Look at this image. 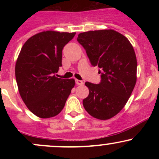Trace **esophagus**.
Returning a JSON list of instances; mask_svg holds the SVG:
<instances>
[{
    "label": "esophagus",
    "instance_id": "34e87169",
    "mask_svg": "<svg viewBox=\"0 0 159 159\" xmlns=\"http://www.w3.org/2000/svg\"><path fill=\"white\" fill-rule=\"evenodd\" d=\"M75 83H76V84H78V85H82V84H84V82H83L82 81H81V80H78V79L75 80Z\"/></svg>",
    "mask_w": 159,
    "mask_h": 159
}]
</instances>
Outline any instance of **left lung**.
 I'll use <instances>...</instances> for the list:
<instances>
[{"mask_svg": "<svg viewBox=\"0 0 159 159\" xmlns=\"http://www.w3.org/2000/svg\"><path fill=\"white\" fill-rule=\"evenodd\" d=\"M77 40L101 74L99 84L85 82L89 94L83 100L84 109L98 119H109L124 108L135 86L134 48L126 37L111 29L83 32Z\"/></svg>", "mask_w": 159, "mask_h": 159, "instance_id": "8db88e82", "label": "left lung"}]
</instances>
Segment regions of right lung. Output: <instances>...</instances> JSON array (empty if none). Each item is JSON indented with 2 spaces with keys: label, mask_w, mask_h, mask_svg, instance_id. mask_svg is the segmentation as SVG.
<instances>
[{
  "label": "right lung",
  "mask_w": 159,
  "mask_h": 159,
  "mask_svg": "<svg viewBox=\"0 0 159 159\" xmlns=\"http://www.w3.org/2000/svg\"><path fill=\"white\" fill-rule=\"evenodd\" d=\"M75 32H40L25 43L15 65V77L22 100L34 115L48 118L58 115L75 84L54 74L61 67L62 50Z\"/></svg>",
  "instance_id": "1"
}]
</instances>
